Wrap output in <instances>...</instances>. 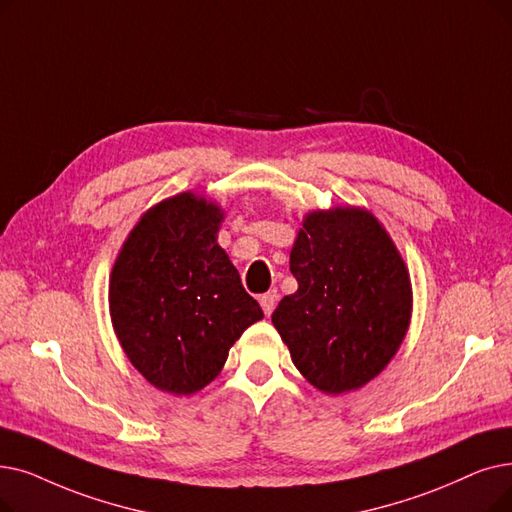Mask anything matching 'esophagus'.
I'll return each instance as SVG.
<instances>
[{"label": "esophagus", "instance_id": "1", "mask_svg": "<svg viewBox=\"0 0 512 512\" xmlns=\"http://www.w3.org/2000/svg\"><path fill=\"white\" fill-rule=\"evenodd\" d=\"M259 303H261L263 314H265V316H270L272 311H274V307H276V303H278V293H276V291H268L265 295H261Z\"/></svg>", "mask_w": 512, "mask_h": 512}]
</instances>
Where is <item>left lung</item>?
<instances>
[{"label":"left lung","mask_w":512,"mask_h":512,"mask_svg":"<svg viewBox=\"0 0 512 512\" xmlns=\"http://www.w3.org/2000/svg\"><path fill=\"white\" fill-rule=\"evenodd\" d=\"M299 288L272 322L293 364L326 395L358 391L402 347L412 320L408 265L368 209L305 213L291 249Z\"/></svg>","instance_id":"1"}]
</instances>
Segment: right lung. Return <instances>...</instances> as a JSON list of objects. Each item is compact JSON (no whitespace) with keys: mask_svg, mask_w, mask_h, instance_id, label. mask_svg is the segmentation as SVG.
Wrapping results in <instances>:
<instances>
[{"mask_svg":"<svg viewBox=\"0 0 512 512\" xmlns=\"http://www.w3.org/2000/svg\"><path fill=\"white\" fill-rule=\"evenodd\" d=\"M224 209L198 192L152 205L110 270L108 311L127 360L159 391L194 395L263 318L217 244Z\"/></svg>","mask_w":512,"mask_h":512,"instance_id":"add662e5","label":"right lung"}]
</instances>
